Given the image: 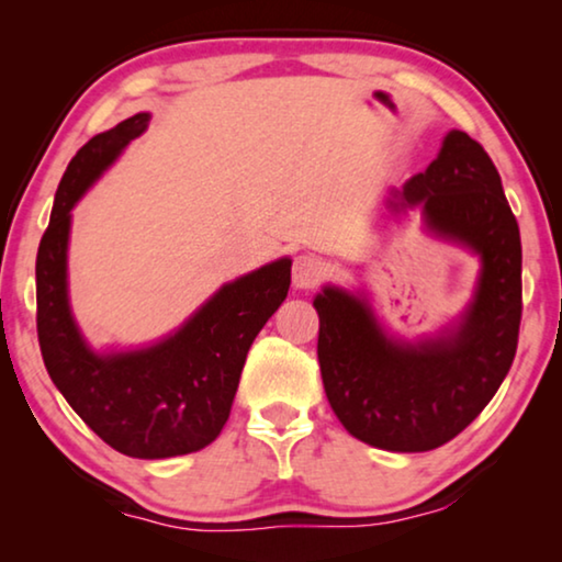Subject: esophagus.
I'll return each instance as SVG.
<instances>
[{
  "mask_svg": "<svg viewBox=\"0 0 562 562\" xmlns=\"http://www.w3.org/2000/svg\"><path fill=\"white\" fill-rule=\"evenodd\" d=\"M325 276V266L319 258L314 256H299L294 260V271H291V281L294 289H314Z\"/></svg>",
  "mask_w": 562,
  "mask_h": 562,
  "instance_id": "1",
  "label": "esophagus"
}]
</instances>
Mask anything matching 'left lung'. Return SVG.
Returning a JSON list of instances; mask_svg holds the SVG:
<instances>
[{"instance_id": "1", "label": "left lung", "mask_w": 562, "mask_h": 562, "mask_svg": "<svg viewBox=\"0 0 562 562\" xmlns=\"http://www.w3.org/2000/svg\"><path fill=\"white\" fill-rule=\"evenodd\" d=\"M414 206L429 233L481 260L456 322L409 342L381 327L366 296H314L327 402L352 437L391 452L435 450L479 417L509 373L521 319L519 225L488 153L450 130L427 171L391 191V214Z\"/></svg>"}]
</instances>
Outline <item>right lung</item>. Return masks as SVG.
Wrapping results in <instances>:
<instances>
[{
    "label": "right lung",
    "instance_id": "right-lung-1",
    "mask_svg": "<svg viewBox=\"0 0 562 562\" xmlns=\"http://www.w3.org/2000/svg\"><path fill=\"white\" fill-rule=\"evenodd\" d=\"M148 122V112H137L91 137L71 158L37 248L35 289L37 340L56 389L110 448L160 460L217 440L233 409L245 356L289 294L291 258L225 283L158 342L106 352L91 348L68 302L71 210Z\"/></svg>",
    "mask_w": 562,
    "mask_h": 562
}]
</instances>
